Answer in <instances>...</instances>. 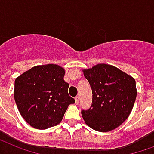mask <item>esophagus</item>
<instances>
[{
    "mask_svg": "<svg viewBox=\"0 0 154 154\" xmlns=\"http://www.w3.org/2000/svg\"><path fill=\"white\" fill-rule=\"evenodd\" d=\"M75 104H76V105H78V104L79 103V97H75Z\"/></svg>",
    "mask_w": 154,
    "mask_h": 154,
    "instance_id": "esophagus-1",
    "label": "esophagus"
}]
</instances>
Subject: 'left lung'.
Wrapping results in <instances>:
<instances>
[{
    "label": "left lung",
    "mask_w": 154,
    "mask_h": 154,
    "mask_svg": "<svg viewBox=\"0 0 154 154\" xmlns=\"http://www.w3.org/2000/svg\"><path fill=\"white\" fill-rule=\"evenodd\" d=\"M82 70L93 94L92 106L81 112L85 123L100 132L119 127L134 106L137 95L135 79L106 63Z\"/></svg>",
    "instance_id": "left-lung-1"
}]
</instances>
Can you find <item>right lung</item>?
I'll use <instances>...</instances> for the list:
<instances>
[{
    "mask_svg": "<svg viewBox=\"0 0 154 154\" xmlns=\"http://www.w3.org/2000/svg\"><path fill=\"white\" fill-rule=\"evenodd\" d=\"M65 69L57 64L35 66L17 77L14 97L18 111L32 128L44 130L59 124L75 99L68 94Z\"/></svg>",
    "mask_w": 154,
    "mask_h": 154,
    "instance_id": "1",
    "label": "right lung"
}]
</instances>
